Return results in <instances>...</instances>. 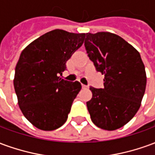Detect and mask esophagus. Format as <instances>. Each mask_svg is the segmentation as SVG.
<instances>
[{"instance_id":"obj_1","label":"esophagus","mask_w":155,"mask_h":155,"mask_svg":"<svg viewBox=\"0 0 155 155\" xmlns=\"http://www.w3.org/2000/svg\"><path fill=\"white\" fill-rule=\"evenodd\" d=\"M82 88H83V89H88L89 86H87V85H84V84H82Z\"/></svg>"}]
</instances>
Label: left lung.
Returning a JSON list of instances; mask_svg holds the SVG:
<instances>
[{
    "mask_svg": "<svg viewBox=\"0 0 155 155\" xmlns=\"http://www.w3.org/2000/svg\"><path fill=\"white\" fill-rule=\"evenodd\" d=\"M84 46L96 71L104 74V88L90 87L86 103L92 122L99 128L123 127L139 110L146 88V73L139 51L110 32L87 33Z\"/></svg>",
    "mask_w": 155,
    "mask_h": 155,
    "instance_id": "8db88e82",
    "label": "left lung"
}]
</instances>
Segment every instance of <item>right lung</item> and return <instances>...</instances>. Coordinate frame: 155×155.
Here are the masks:
<instances>
[{"label":"right lung","mask_w":155,"mask_h":155,"mask_svg":"<svg viewBox=\"0 0 155 155\" xmlns=\"http://www.w3.org/2000/svg\"><path fill=\"white\" fill-rule=\"evenodd\" d=\"M84 37V33L56 29L32 41L20 55L14 78L19 107L40 130H56L67 120L81 84L64 81L60 75Z\"/></svg>","instance_id":"right-lung-1"}]
</instances>
